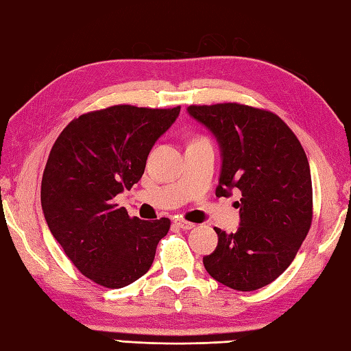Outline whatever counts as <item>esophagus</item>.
I'll return each mask as SVG.
<instances>
[{
  "instance_id": "obj_1",
  "label": "esophagus",
  "mask_w": 351,
  "mask_h": 351,
  "mask_svg": "<svg viewBox=\"0 0 351 351\" xmlns=\"http://www.w3.org/2000/svg\"><path fill=\"white\" fill-rule=\"evenodd\" d=\"M178 228L180 229H183V230H189V229H193L195 224L194 223H191V221H186V220H183V218H177V220L174 221Z\"/></svg>"
}]
</instances>
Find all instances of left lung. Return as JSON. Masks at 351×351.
<instances>
[{"instance_id": "1", "label": "left lung", "mask_w": 351, "mask_h": 351, "mask_svg": "<svg viewBox=\"0 0 351 351\" xmlns=\"http://www.w3.org/2000/svg\"><path fill=\"white\" fill-rule=\"evenodd\" d=\"M189 116L217 138L221 173L217 197L241 193L240 228H215L218 244L203 256L218 282L252 292L275 281L298 252L312 224L307 156L293 131L266 110L241 104L191 105Z\"/></svg>"}]
</instances>
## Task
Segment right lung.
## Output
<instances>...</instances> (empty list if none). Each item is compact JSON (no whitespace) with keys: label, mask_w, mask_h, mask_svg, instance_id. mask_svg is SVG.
I'll return each instance as SVG.
<instances>
[{"label":"right lung","mask_w":351,"mask_h":351,"mask_svg":"<svg viewBox=\"0 0 351 351\" xmlns=\"http://www.w3.org/2000/svg\"><path fill=\"white\" fill-rule=\"evenodd\" d=\"M178 113L180 107L114 105L71 121L53 145L41 183L45 221L96 284L121 289L141 278L168 234V218H130L114 198L141 180L151 148Z\"/></svg>","instance_id":"right-lung-1"}]
</instances>
